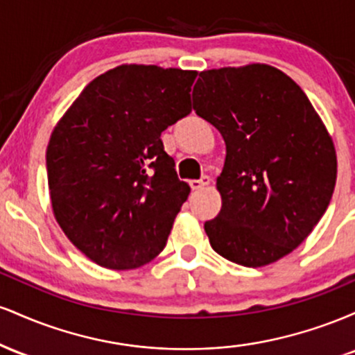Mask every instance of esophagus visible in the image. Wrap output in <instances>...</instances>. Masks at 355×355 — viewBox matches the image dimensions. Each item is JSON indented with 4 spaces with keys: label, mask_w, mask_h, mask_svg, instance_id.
I'll use <instances>...</instances> for the list:
<instances>
[{
    "label": "esophagus",
    "mask_w": 355,
    "mask_h": 355,
    "mask_svg": "<svg viewBox=\"0 0 355 355\" xmlns=\"http://www.w3.org/2000/svg\"><path fill=\"white\" fill-rule=\"evenodd\" d=\"M209 183H210L209 177H202L200 180H190V187H191V190H202V189H205Z\"/></svg>",
    "instance_id": "1"
}]
</instances>
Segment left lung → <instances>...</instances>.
<instances>
[{
  "mask_svg": "<svg viewBox=\"0 0 355 355\" xmlns=\"http://www.w3.org/2000/svg\"><path fill=\"white\" fill-rule=\"evenodd\" d=\"M193 110L227 146L217 178L210 245L243 267L274 263L297 248L331 203L337 180L332 137L291 76L266 63L200 73Z\"/></svg>",
  "mask_w": 355,
  "mask_h": 355,
  "instance_id": "obj_1",
  "label": "left lung"
}]
</instances>
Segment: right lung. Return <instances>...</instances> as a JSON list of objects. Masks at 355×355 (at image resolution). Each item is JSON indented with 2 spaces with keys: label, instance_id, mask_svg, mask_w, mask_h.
<instances>
[{
  "label": "right lung",
  "instance_id": "add662e5",
  "mask_svg": "<svg viewBox=\"0 0 355 355\" xmlns=\"http://www.w3.org/2000/svg\"><path fill=\"white\" fill-rule=\"evenodd\" d=\"M195 78L193 70L120 64L89 81L53 128V215L100 267L130 270L164 250L190 187L160 135L191 112Z\"/></svg>",
  "mask_w": 355,
  "mask_h": 355
}]
</instances>
